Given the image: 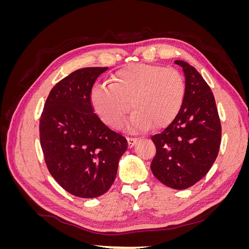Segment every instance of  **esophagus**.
<instances>
[{
  "mask_svg": "<svg viewBox=\"0 0 249 249\" xmlns=\"http://www.w3.org/2000/svg\"><path fill=\"white\" fill-rule=\"evenodd\" d=\"M126 140H127V145H129L130 148L133 147V146L138 142V139H137V138H132V137H127Z\"/></svg>",
  "mask_w": 249,
  "mask_h": 249,
  "instance_id": "obj_1",
  "label": "esophagus"
}]
</instances>
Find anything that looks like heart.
Returning <instances> with one entry per match:
<instances>
[{
  "mask_svg": "<svg viewBox=\"0 0 249 249\" xmlns=\"http://www.w3.org/2000/svg\"><path fill=\"white\" fill-rule=\"evenodd\" d=\"M185 97V81L172 67L130 64L115 72L112 84L95 86L91 103L95 113L110 127H117L130 111L125 124L131 132L145 131L154 124L166 126L176 118Z\"/></svg>",
  "mask_w": 249,
  "mask_h": 249,
  "instance_id": "1",
  "label": "heart"
}]
</instances>
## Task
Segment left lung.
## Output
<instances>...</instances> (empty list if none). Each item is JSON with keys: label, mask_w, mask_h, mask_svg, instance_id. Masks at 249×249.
Returning <instances> with one entry per match:
<instances>
[{"label": "left lung", "mask_w": 249, "mask_h": 249, "mask_svg": "<svg viewBox=\"0 0 249 249\" xmlns=\"http://www.w3.org/2000/svg\"><path fill=\"white\" fill-rule=\"evenodd\" d=\"M176 64L185 73V97L172 123L152 137L157 153L153 175L172 189H187L205 177L215 162L221 142V124L210 86L193 66Z\"/></svg>", "instance_id": "1"}]
</instances>
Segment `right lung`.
I'll return each instance as SVG.
<instances>
[{
  "label": "right lung",
  "instance_id": "1",
  "mask_svg": "<svg viewBox=\"0 0 249 249\" xmlns=\"http://www.w3.org/2000/svg\"><path fill=\"white\" fill-rule=\"evenodd\" d=\"M108 67H85L53 87L39 122L40 144L52 177L82 198L106 193L127 141L94 114L91 89Z\"/></svg>",
  "mask_w": 249,
  "mask_h": 249
}]
</instances>
